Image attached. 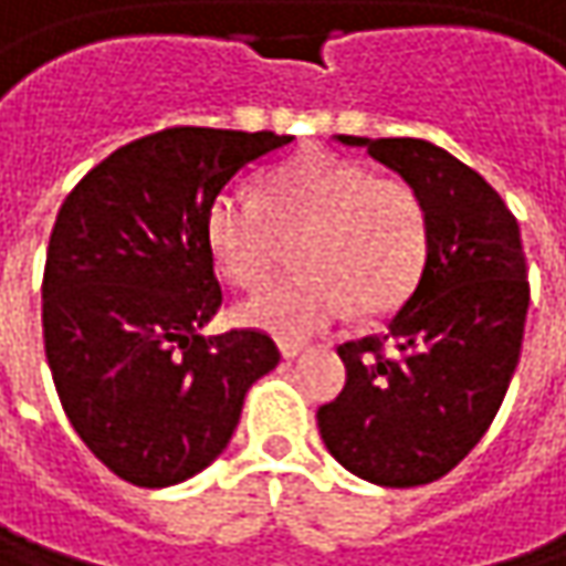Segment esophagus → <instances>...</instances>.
<instances>
[{"mask_svg": "<svg viewBox=\"0 0 566 566\" xmlns=\"http://www.w3.org/2000/svg\"><path fill=\"white\" fill-rule=\"evenodd\" d=\"M303 347H305L303 342H280V354H283L286 360H293V357H296V354H300Z\"/></svg>", "mask_w": 566, "mask_h": 566, "instance_id": "1", "label": "esophagus"}]
</instances>
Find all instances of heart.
<instances>
[{
	"label": "heart",
	"mask_w": 566,
	"mask_h": 566,
	"mask_svg": "<svg viewBox=\"0 0 566 566\" xmlns=\"http://www.w3.org/2000/svg\"><path fill=\"white\" fill-rule=\"evenodd\" d=\"M206 238L238 290H258L283 241L300 238L293 266L303 273L238 308L244 325L300 342L342 318L347 305L357 315H380L406 303L422 280L431 228L422 192L409 180L308 150L263 180L261 202L238 189L216 196Z\"/></svg>",
	"instance_id": "1"
}]
</instances>
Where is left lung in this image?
Here are the masks:
<instances>
[{
  "instance_id": "8db88e82",
  "label": "left lung",
  "mask_w": 566,
  "mask_h": 566,
  "mask_svg": "<svg viewBox=\"0 0 566 566\" xmlns=\"http://www.w3.org/2000/svg\"><path fill=\"white\" fill-rule=\"evenodd\" d=\"M428 209V263L386 332L338 347L344 389L318 406L332 458L377 486H424L493 424L518 364L528 276L515 216L458 157L419 138H350Z\"/></svg>"
}]
</instances>
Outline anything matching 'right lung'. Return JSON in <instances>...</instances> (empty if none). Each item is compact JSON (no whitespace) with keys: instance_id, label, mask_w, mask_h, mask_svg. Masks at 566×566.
I'll use <instances>...</instances> for the list:
<instances>
[{"instance_id":"obj_1","label":"right lung","mask_w":566,"mask_h":566,"mask_svg":"<svg viewBox=\"0 0 566 566\" xmlns=\"http://www.w3.org/2000/svg\"><path fill=\"white\" fill-rule=\"evenodd\" d=\"M164 128L118 147L63 199L44 263V354L86 448L135 486L212 464L244 396L280 364L266 332L202 335L222 308L206 216L228 180L290 144Z\"/></svg>"}]
</instances>
